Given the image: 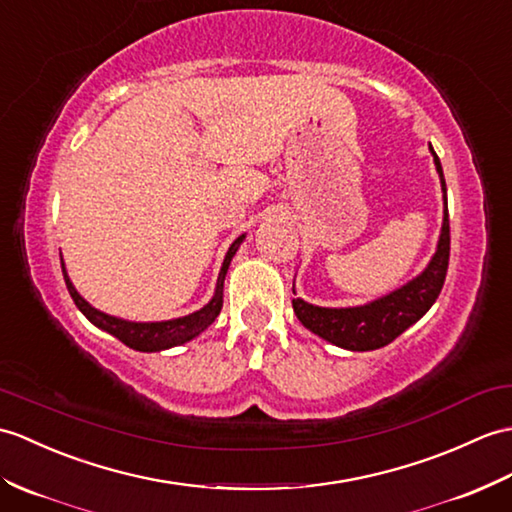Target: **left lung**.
Instances as JSON below:
<instances>
[{
    "instance_id": "obj_1",
    "label": "left lung",
    "mask_w": 512,
    "mask_h": 512,
    "mask_svg": "<svg viewBox=\"0 0 512 512\" xmlns=\"http://www.w3.org/2000/svg\"><path fill=\"white\" fill-rule=\"evenodd\" d=\"M430 150L434 154L436 170L441 174V185L445 194L443 231L430 266H427L417 279L403 285V288L384 296V299H377L360 307H340V310H334V307H316L301 299H292L294 314L301 320L303 327L314 331L320 338L329 340L331 344H336V347L349 351H373L379 347H386L388 342H392L410 325L417 323V320L434 305L438 294L443 290L449 266L447 187L441 161H438L432 146Z\"/></svg>"
}]
</instances>
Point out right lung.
<instances>
[{"instance_id": "1", "label": "right lung", "mask_w": 512, "mask_h": 512, "mask_svg": "<svg viewBox=\"0 0 512 512\" xmlns=\"http://www.w3.org/2000/svg\"><path fill=\"white\" fill-rule=\"evenodd\" d=\"M242 240H244V235L237 237V240L231 244L227 257H224V264H222V270H220L216 294H213V299L205 307H202V310L189 314V316H183V318L165 320V323H128V320L98 312L95 307H91L85 299H82V296L76 292L74 285H71L63 261H61V266H63V277H65L71 299H74V303L78 305V310L85 314L95 327L109 331L111 336H115L117 340H122L126 347L135 349V351H163V349H170V347H176V344H183L187 340L196 338L198 334H202V331H205L213 323V320L218 318V314L222 310L224 277H227L231 259H233L237 248H240Z\"/></svg>"}]
</instances>
